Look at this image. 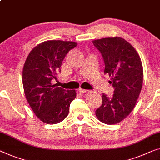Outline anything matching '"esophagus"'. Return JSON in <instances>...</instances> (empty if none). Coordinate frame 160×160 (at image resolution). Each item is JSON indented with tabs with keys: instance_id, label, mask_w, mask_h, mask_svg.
I'll list each match as a JSON object with an SVG mask.
<instances>
[{
	"instance_id": "esophagus-1",
	"label": "esophagus",
	"mask_w": 160,
	"mask_h": 160,
	"mask_svg": "<svg viewBox=\"0 0 160 160\" xmlns=\"http://www.w3.org/2000/svg\"><path fill=\"white\" fill-rule=\"evenodd\" d=\"M78 92H80V93H87V92H89V90H87V89H78Z\"/></svg>"
}]
</instances>
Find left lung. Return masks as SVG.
Returning <instances> with one entry per match:
<instances>
[{"label": "left lung", "instance_id": "left-lung-1", "mask_svg": "<svg viewBox=\"0 0 160 160\" xmlns=\"http://www.w3.org/2000/svg\"><path fill=\"white\" fill-rule=\"evenodd\" d=\"M102 55L104 73L111 76L114 94H102V103L95 111L99 121L112 125L126 118L135 107L143 84V66L134 48L119 37L92 41Z\"/></svg>", "mask_w": 160, "mask_h": 160}]
</instances>
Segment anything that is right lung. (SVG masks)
Here are the masks:
<instances>
[{
    "instance_id": "1",
    "label": "right lung",
    "mask_w": 160,
    "mask_h": 160,
    "mask_svg": "<svg viewBox=\"0 0 160 160\" xmlns=\"http://www.w3.org/2000/svg\"><path fill=\"white\" fill-rule=\"evenodd\" d=\"M76 45L70 41L43 42L32 50L24 63L22 82L27 100L36 116L47 124L66 118L76 98L75 90L52 85V80L56 79L64 58Z\"/></svg>"
}]
</instances>
